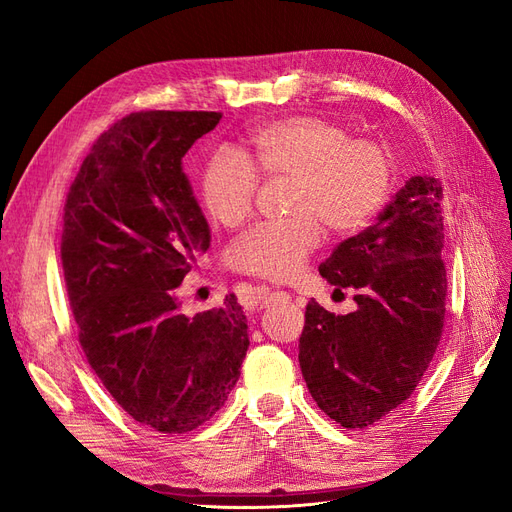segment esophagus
<instances>
[{
	"instance_id": "1",
	"label": "esophagus",
	"mask_w": 512,
	"mask_h": 512,
	"mask_svg": "<svg viewBox=\"0 0 512 512\" xmlns=\"http://www.w3.org/2000/svg\"><path fill=\"white\" fill-rule=\"evenodd\" d=\"M256 297H254V305H256V309H262V307H267L269 303H273V301H280V299H284L286 297V292L284 290H271V288H256Z\"/></svg>"
}]
</instances>
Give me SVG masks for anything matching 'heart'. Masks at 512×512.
I'll use <instances>...</instances> for the list:
<instances>
[{
    "label": "heart",
    "mask_w": 512,
    "mask_h": 512,
    "mask_svg": "<svg viewBox=\"0 0 512 512\" xmlns=\"http://www.w3.org/2000/svg\"><path fill=\"white\" fill-rule=\"evenodd\" d=\"M258 175L292 179L294 215L247 230L232 243L230 262L271 282H288L303 269L322 241V222L337 235H348L374 218L391 192L389 153L318 115L262 123L247 132L241 156L213 153L200 173V196L209 218L228 228L250 218Z\"/></svg>",
    "instance_id": "heart-1"
}]
</instances>
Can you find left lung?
Instances as JSON below:
<instances>
[{"label":"left lung","instance_id":"obj_1","mask_svg":"<svg viewBox=\"0 0 512 512\" xmlns=\"http://www.w3.org/2000/svg\"><path fill=\"white\" fill-rule=\"evenodd\" d=\"M442 185L412 177L374 226L337 245L320 275L356 288L354 312L305 307L299 365L318 408L363 429L414 393L440 344L446 314Z\"/></svg>","mask_w":512,"mask_h":512}]
</instances>
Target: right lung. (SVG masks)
<instances>
[{"label": "right lung", "instance_id": "right-lung-1", "mask_svg": "<svg viewBox=\"0 0 512 512\" xmlns=\"http://www.w3.org/2000/svg\"><path fill=\"white\" fill-rule=\"evenodd\" d=\"M215 111H141L100 134L64 205L61 267L87 363L136 423L185 433L218 412L250 337L235 294L188 318L177 288L211 235L181 158Z\"/></svg>", "mask_w": 512, "mask_h": 512}]
</instances>
